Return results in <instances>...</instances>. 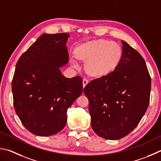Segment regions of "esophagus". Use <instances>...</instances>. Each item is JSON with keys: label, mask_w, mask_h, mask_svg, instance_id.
Listing matches in <instances>:
<instances>
[{"label": "esophagus", "mask_w": 161, "mask_h": 161, "mask_svg": "<svg viewBox=\"0 0 161 161\" xmlns=\"http://www.w3.org/2000/svg\"><path fill=\"white\" fill-rule=\"evenodd\" d=\"M88 83V80H87V79L84 78L83 80V88H85L86 86Z\"/></svg>", "instance_id": "obj_1"}]
</instances>
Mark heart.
<instances>
[{
  "instance_id": "obj_1",
  "label": "heart",
  "mask_w": 161,
  "mask_h": 161,
  "mask_svg": "<svg viewBox=\"0 0 161 161\" xmlns=\"http://www.w3.org/2000/svg\"><path fill=\"white\" fill-rule=\"evenodd\" d=\"M74 56L79 61L86 62L87 74L102 78L112 73L119 66L122 58V49L116 42L104 39L87 42L76 47ZM73 67L77 64L73 60Z\"/></svg>"
}]
</instances>
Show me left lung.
Here are the masks:
<instances>
[{"label": "left lung", "instance_id": "left-lung-1", "mask_svg": "<svg viewBox=\"0 0 161 161\" xmlns=\"http://www.w3.org/2000/svg\"><path fill=\"white\" fill-rule=\"evenodd\" d=\"M122 43V58L117 69L92 80L83 90L92 129L109 140L122 139L133 131L150 102L151 80L144 59L125 41Z\"/></svg>", "mask_w": 161, "mask_h": 161}]
</instances>
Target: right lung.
Wrapping results in <instances>:
<instances>
[{
	"label": "right lung",
	"mask_w": 161,
	"mask_h": 161,
	"mask_svg": "<svg viewBox=\"0 0 161 161\" xmlns=\"http://www.w3.org/2000/svg\"><path fill=\"white\" fill-rule=\"evenodd\" d=\"M68 33L44 34L18 59L12 81L14 108L24 126L40 136L61 131L67 109L82 94L80 76L64 77Z\"/></svg>",
	"instance_id": "1"
}]
</instances>
